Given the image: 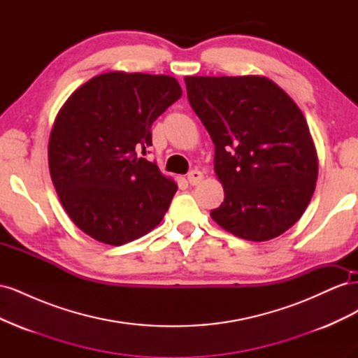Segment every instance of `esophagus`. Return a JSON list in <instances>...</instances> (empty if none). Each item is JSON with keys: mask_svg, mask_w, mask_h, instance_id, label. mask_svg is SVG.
<instances>
[{"mask_svg": "<svg viewBox=\"0 0 358 358\" xmlns=\"http://www.w3.org/2000/svg\"><path fill=\"white\" fill-rule=\"evenodd\" d=\"M203 179V173L200 170H191L188 173V182L191 183V185H197V183H200Z\"/></svg>", "mask_w": 358, "mask_h": 358, "instance_id": "obj_1", "label": "esophagus"}]
</instances>
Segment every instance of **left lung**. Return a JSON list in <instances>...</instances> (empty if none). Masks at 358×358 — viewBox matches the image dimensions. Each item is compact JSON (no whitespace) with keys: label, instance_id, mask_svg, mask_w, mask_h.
<instances>
[{"label":"left lung","instance_id":"left-lung-1","mask_svg":"<svg viewBox=\"0 0 358 358\" xmlns=\"http://www.w3.org/2000/svg\"><path fill=\"white\" fill-rule=\"evenodd\" d=\"M188 100L215 145L224 201L210 212L251 242L285 233L308 208L318 157L299 106L264 76H187Z\"/></svg>","mask_w":358,"mask_h":358}]
</instances>
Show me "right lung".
Listing matches in <instances>:
<instances>
[{"label":"right lung","instance_id":"obj_1","mask_svg":"<svg viewBox=\"0 0 358 358\" xmlns=\"http://www.w3.org/2000/svg\"><path fill=\"white\" fill-rule=\"evenodd\" d=\"M182 95L166 74L110 71L76 90L53 122L48 158L71 221L92 239L121 246L161 222L178 183L140 157L155 119Z\"/></svg>","mask_w":358,"mask_h":358}]
</instances>
